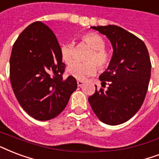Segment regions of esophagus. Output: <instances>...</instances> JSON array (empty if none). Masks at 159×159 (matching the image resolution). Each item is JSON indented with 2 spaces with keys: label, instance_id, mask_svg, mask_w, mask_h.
Returning <instances> with one entry per match:
<instances>
[{
  "label": "esophagus",
  "instance_id": "obj_1",
  "mask_svg": "<svg viewBox=\"0 0 159 159\" xmlns=\"http://www.w3.org/2000/svg\"><path fill=\"white\" fill-rule=\"evenodd\" d=\"M83 81H81V80H77V86L78 87H82V85H83Z\"/></svg>",
  "mask_w": 159,
  "mask_h": 159
}]
</instances>
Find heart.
Returning <instances> with one entry per match:
<instances>
[{
    "instance_id": "b5f03b06",
    "label": "heart",
    "mask_w": 159,
    "mask_h": 159,
    "mask_svg": "<svg viewBox=\"0 0 159 159\" xmlns=\"http://www.w3.org/2000/svg\"><path fill=\"white\" fill-rule=\"evenodd\" d=\"M82 40L92 48V51L86 57L87 60L89 61L84 62L74 61L66 68L69 75L78 80H84L88 76L94 74L97 70L96 65L100 70L104 69L108 66L111 60V56L104 48L106 45L105 41L100 35L95 32H88L82 35ZM73 52V42H69L61 46V57L65 63L68 64L72 60Z\"/></svg>"
}]
</instances>
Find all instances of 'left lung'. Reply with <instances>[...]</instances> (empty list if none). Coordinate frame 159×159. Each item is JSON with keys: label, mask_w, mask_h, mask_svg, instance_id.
Instances as JSON below:
<instances>
[{"label": "left lung", "mask_w": 159, "mask_h": 159, "mask_svg": "<svg viewBox=\"0 0 159 159\" xmlns=\"http://www.w3.org/2000/svg\"><path fill=\"white\" fill-rule=\"evenodd\" d=\"M106 36L113 52L99 79L101 88L88 98L93 112L102 122L118 125L136 114L143 102L150 77L151 61L147 47L133 34L115 25L91 26Z\"/></svg>", "instance_id": "1"}]
</instances>
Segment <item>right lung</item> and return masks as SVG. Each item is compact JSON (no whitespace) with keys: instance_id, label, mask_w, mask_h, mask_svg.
Returning a JSON list of instances; mask_svg holds the SVG:
<instances>
[{"instance_id":"1","label":"right lung","mask_w":159,"mask_h":159,"mask_svg":"<svg viewBox=\"0 0 159 159\" xmlns=\"http://www.w3.org/2000/svg\"><path fill=\"white\" fill-rule=\"evenodd\" d=\"M55 34L47 25H29L13 45L10 80L18 102L25 112L40 121L52 119L66 107L77 81L62 78L66 65Z\"/></svg>"}]
</instances>
